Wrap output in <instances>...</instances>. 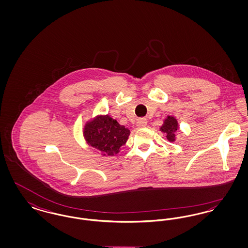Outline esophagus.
Segmentation results:
<instances>
[{
    "label": "esophagus",
    "instance_id": "34e87169",
    "mask_svg": "<svg viewBox=\"0 0 248 248\" xmlns=\"http://www.w3.org/2000/svg\"><path fill=\"white\" fill-rule=\"evenodd\" d=\"M146 125H147V120H146V119L141 118L138 120V122H137V126H138L139 128L145 127Z\"/></svg>",
    "mask_w": 248,
    "mask_h": 248
}]
</instances>
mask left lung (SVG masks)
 Listing matches in <instances>:
<instances>
[{
	"label": "left lung",
	"instance_id": "8db88e82",
	"mask_svg": "<svg viewBox=\"0 0 248 248\" xmlns=\"http://www.w3.org/2000/svg\"><path fill=\"white\" fill-rule=\"evenodd\" d=\"M177 130V122L176 119L168 116L164 122V124L161 127V131L166 135V139L169 141H175L176 140V131Z\"/></svg>",
	"mask_w": 248,
	"mask_h": 248
}]
</instances>
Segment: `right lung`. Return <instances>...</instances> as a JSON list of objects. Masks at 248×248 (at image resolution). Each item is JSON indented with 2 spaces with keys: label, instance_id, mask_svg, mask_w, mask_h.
Instances as JSON below:
<instances>
[{
  "label": "right lung",
  "instance_id": "right-lung-1",
  "mask_svg": "<svg viewBox=\"0 0 248 248\" xmlns=\"http://www.w3.org/2000/svg\"><path fill=\"white\" fill-rule=\"evenodd\" d=\"M129 129L120 125L109 116H98L86 124L84 138L90 146L105 155L118 154L121 147L128 140Z\"/></svg>",
  "mask_w": 248,
  "mask_h": 248
}]
</instances>
